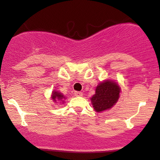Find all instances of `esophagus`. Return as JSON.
I'll return each instance as SVG.
<instances>
[{
	"label": "esophagus",
	"mask_w": 160,
	"mask_h": 160,
	"mask_svg": "<svg viewBox=\"0 0 160 160\" xmlns=\"http://www.w3.org/2000/svg\"><path fill=\"white\" fill-rule=\"evenodd\" d=\"M74 95L75 96H82V92H74Z\"/></svg>",
	"instance_id": "34e87169"
}]
</instances>
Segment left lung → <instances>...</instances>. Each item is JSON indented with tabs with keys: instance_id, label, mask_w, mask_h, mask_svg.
Segmentation results:
<instances>
[{
	"instance_id": "1",
	"label": "left lung",
	"mask_w": 160,
	"mask_h": 160,
	"mask_svg": "<svg viewBox=\"0 0 160 160\" xmlns=\"http://www.w3.org/2000/svg\"><path fill=\"white\" fill-rule=\"evenodd\" d=\"M120 89L118 84L111 80L99 83L91 102L95 111L101 112L111 108L118 101Z\"/></svg>"
}]
</instances>
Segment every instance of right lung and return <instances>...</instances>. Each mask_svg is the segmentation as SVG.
Here are the masks:
<instances>
[{
  "label": "right lung",
  "mask_w": 160,
  "mask_h": 160,
  "mask_svg": "<svg viewBox=\"0 0 160 160\" xmlns=\"http://www.w3.org/2000/svg\"><path fill=\"white\" fill-rule=\"evenodd\" d=\"M52 98L53 101L56 102V101H61V102H63L64 98H65V96L62 94V93L58 92H52Z\"/></svg>",
  "instance_id": "1"
}]
</instances>
